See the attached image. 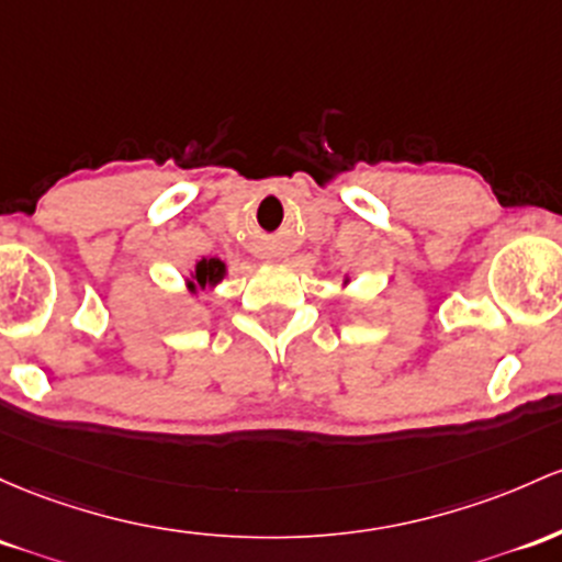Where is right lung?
Returning a JSON list of instances; mask_svg holds the SVG:
<instances>
[{
  "label": "right lung",
  "instance_id": "1",
  "mask_svg": "<svg viewBox=\"0 0 562 562\" xmlns=\"http://www.w3.org/2000/svg\"><path fill=\"white\" fill-rule=\"evenodd\" d=\"M221 277H224V263H221L218 258H202V261L196 263L194 282H189V288H191V291H196V285H200V288L215 285Z\"/></svg>",
  "mask_w": 562,
  "mask_h": 562
}]
</instances>
